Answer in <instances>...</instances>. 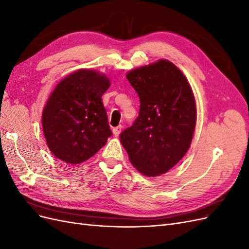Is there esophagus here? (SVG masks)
I'll return each mask as SVG.
<instances>
[{"instance_id":"esophagus-1","label":"esophagus","mask_w":249,"mask_h":249,"mask_svg":"<svg viewBox=\"0 0 249 249\" xmlns=\"http://www.w3.org/2000/svg\"><path fill=\"white\" fill-rule=\"evenodd\" d=\"M122 129H123V126H122V125H118V126L114 127V129L112 130V132H113V135H114L115 137H117L118 135L120 134V132H122Z\"/></svg>"}]
</instances>
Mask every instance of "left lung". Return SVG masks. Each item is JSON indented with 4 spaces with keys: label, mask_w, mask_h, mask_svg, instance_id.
Instances as JSON below:
<instances>
[{
    "label": "left lung",
    "mask_w": 249,
    "mask_h": 249,
    "mask_svg": "<svg viewBox=\"0 0 249 249\" xmlns=\"http://www.w3.org/2000/svg\"><path fill=\"white\" fill-rule=\"evenodd\" d=\"M140 99L139 116L120 134L129 160L149 178L166 173L189 149L196 125V103L177 65L159 59L126 73Z\"/></svg>",
    "instance_id": "obj_1"
}]
</instances>
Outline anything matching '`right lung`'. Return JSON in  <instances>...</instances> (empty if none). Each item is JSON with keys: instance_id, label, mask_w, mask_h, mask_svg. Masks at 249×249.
Instances as JSON below:
<instances>
[{"instance_id": "add662e5", "label": "right lung", "mask_w": 249, "mask_h": 249, "mask_svg": "<svg viewBox=\"0 0 249 249\" xmlns=\"http://www.w3.org/2000/svg\"><path fill=\"white\" fill-rule=\"evenodd\" d=\"M111 85L106 73L81 69L60 81L42 110L47 145L57 159L80 164L111 136L102 95Z\"/></svg>"}]
</instances>
